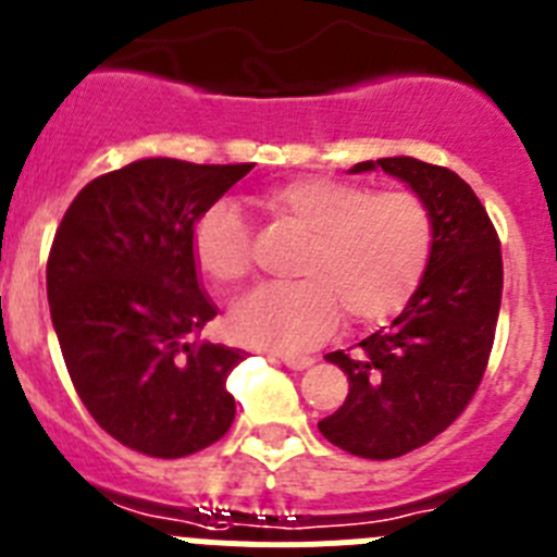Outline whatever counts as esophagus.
<instances>
[{
    "label": "esophagus",
    "mask_w": 557,
    "mask_h": 557,
    "mask_svg": "<svg viewBox=\"0 0 557 557\" xmlns=\"http://www.w3.org/2000/svg\"><path fill=\"white\" fill-rule=\"evenodd\" d=\"M280 360H283L288 369H294V372H302V369L313 366V358H308V355H283Z\"/></svg>",
    "instance_id": "34e87169"
}]
</instances>
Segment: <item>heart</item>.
Segmentation results:
<instances>
[{
    "label": "heart",
    "instance_id": "b5f03b06",
    "mask_svg": "<svg viewBox=\"0 0 557 557\" xmlns=\"http://www.w3.org/2000/svg\"><path fill=\"white\" fill-rule=\"evenodd\" d=\"M272 216L310 235L294 274L263 285L230 313L238 341L267 349H308L349 324H383L422 285L435 247L428 202L413 191H377L338 177H294L260 191ZM191 255L210 283L230 288L252 269L249 227L230 199L208 205L191 230Z\"/></svg>",
    "mask_w": 557,
    "mask_h": 557
}]
</instances>
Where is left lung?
<instances>
[{"label":"left lung","instance_id":"8db88e82","mask_svg":"<svg viewBox=\"0 0 557 557\" xmlns=\"http://www.w3.org/2000/svg\"><path fill=\"white\" fill-rule=\"evenodd\" d=\"M374 169L408 183L428 202L433 260L391 327L349 352L327 355L347 374L349 394L319 430L349 455L388 460L444 433L474 397L494 347L503 252L478 194L455 172L405 154L363 160L349 172Z\"/></svg>","mask_w":557,"mask_h":557}]
</instances>
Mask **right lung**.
<instances>
[{
  "label": "right lung",
  "mask_w": 557,
  "mask_h": 557,
  "mask_svg": "<svg viewBox=\"0 0 557 557\" xmlns=\"http://www.w3.org/2000/svg\"><path fill=\"white\" fill-rule=\"evenodd\" d=\"M255 163L144 158L91 180L47 260V297L69 377L99 428L152 458L216 444L235 419L242 349L199 341L216 315L191 230Z\"/></svg>",
  "instance_id": "obj_1"
}]
</instances>
